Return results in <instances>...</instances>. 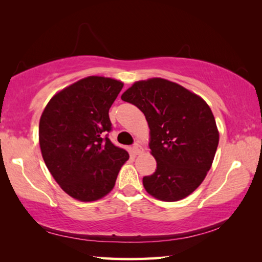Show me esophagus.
<instances>
[{"mask_svg": "<svg viewBox=\"0 0 262 262\" xmlns=\"http://www.w3.org/2000/svg\"><path fill=\"white\" fill-rule=\"evenodd\" d=\"M132 151L134 152L135 155H140L141 152H143V148L141 147V144L139 143V142H136V143L133 145V148H132Z\"/></svg>", "mask_w": 262, "mask_h": 262, "instance_id": "1", "label": "esophagus"}]
</instances>
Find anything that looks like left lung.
Listing matches in <instances>:
<instances>
[{
	"instance_id": "left-lung-1",
	"label": "left lung",
	"mask_w": 262,
	"mask_h": 262,
	"mask_svg": "<svg viewBox=\"0 0 262 262\" xmlns=\"http://www.w3.org/2000/svg\"><path fill=\"white\" fill-rule=\"evenodd\" d=\"M121 99L143 112L150 129V154L157 168L143 178L145 190L166 202L192 194L210 170L220 141L209 106L200 96L161 77L135 82Z\"/></svg>"
}]
</instances>
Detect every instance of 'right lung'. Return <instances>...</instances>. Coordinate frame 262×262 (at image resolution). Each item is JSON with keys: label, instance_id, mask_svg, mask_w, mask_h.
<instances>
[{"label": "right lung", "instance_id": "add662e5", "mask_svg": "<svg viewBox=\"0 0 262 262\" xmlns=\"http://www.w3.org/2000/svg\"><path fill=\"white\" fill-rule=\"evenodd\" d=\"M123 83L89 76L62 89L48 101L39 122V144L53 178L70 196L97 201L113 189L129 155L108 137L110 107Z\"/></svg>", "mask_w": 262, "mask_h": 262}]
</instances>
